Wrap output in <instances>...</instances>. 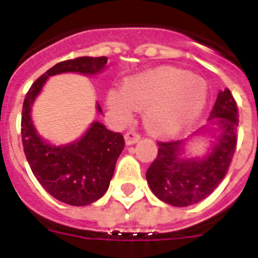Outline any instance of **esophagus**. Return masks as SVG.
Instances as JSON below:
<instances>
[{
    "mask_svg": "<svg viewBox=\"0 0 258 258\" xmlns=\"http://www.w3.org/2000/svg\"><path fill=\"white\" fill-rule=\"evenodd\" d=\"M140 140V135L136 131H129L126 132V135H125V142H126V145H133L136 142Z\"/></svg>",
    "mask_w": 258,
    "mask_h": 258,
    "instance_id": "obj_1",
    "label": "esophagus"
}]
</instances>
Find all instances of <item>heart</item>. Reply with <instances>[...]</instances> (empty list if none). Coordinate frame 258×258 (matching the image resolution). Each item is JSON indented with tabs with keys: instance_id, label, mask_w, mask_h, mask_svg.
Returning <instances> with one entry per match:
<instances>
[{
	"instance_id": "heart-1",
	"label": "heart",
	"mask_w": 258,
	"mask_h": 258,
	"mask_svg": "<svg viewBox=\"0 0 258 258\" xmlns=\"http://www.w3.org/2000/svg\"><path fill=\"white\" fill-rule=\"evenodd\" d=\"M207 102V84L185 71L162 67L129 78L122 92L113 90L108 105L119 118H131L135 108H145L150 133L170 136L189 126Z\"/></svg>"
}]
</instances>
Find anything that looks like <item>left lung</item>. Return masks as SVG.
I'll return each mask as SVG.
<instances>
[{
  "mask_svg": "<svg viewBox=\"0 0 258 258\" xmlns=\"http://www.w3.org/2000/svg\"><path fill=\"white\" fill-rule=\"evenodd\" d=\"M221 127L220 140L204 160L181 158V141H157V157L146 180L158 199L173 207H189L211 195L225 177L236 152L238 112L229 89L220 92L211 113Z\"/></svg>",
  "mask_w": 258,
  "mask_h": 258,
  "instance_id": "1",
  "label": "left lung"
}]
</instances>
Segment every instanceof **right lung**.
Masks as SVG:
<instances>
[{"label":"right lung","mask_w":258,"mask_h":258,"mask_svg":"<svg viewBox=\"0 0 258 258\" xmlns=\"http://www.w3.org/2000/svg\"><path fill=\"white\" fill-rule=\"evenodd\" d=\"M106 62V57H77L55 63L33 82L24 100L22 146L33 174L49 195L73 207L89 205L108 190L125 140L121 133L110 132L102 123L93 122L80 141L67 146H53L37 135L30 117V106L49 76L65 72L94 74L102 71ZM97 108L101 112L100 105Z\"/></svg>","instance_id":"add662e5"}]
</instances>
